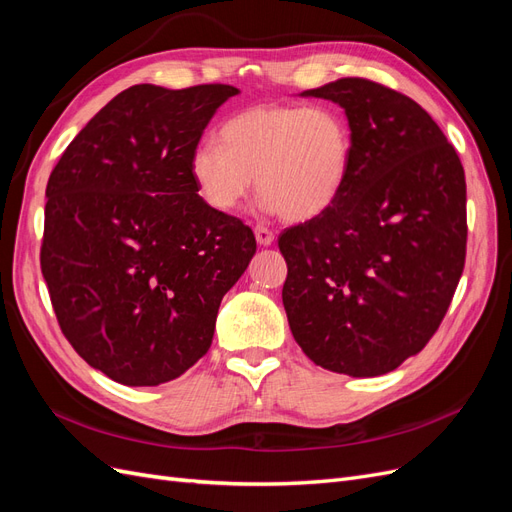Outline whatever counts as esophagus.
I'll list each match as a JSON object with an SVG mask.
<instances>
[{
  "mask_svg": "<svg viewBox=\"0 0 512 512\" xmlns=\"http://www.w3.org/2000/svg\"><path fill=\"white\" fill-rule=\"evenodd\" d=\"M254 235H256V241H258L260 245H271L273 239H275V235H273V232H271L267 226H256V228H254Z\"/></svg>",
  "mask_w": 512,
  "mask_h": 512,
  "instance_id": "obj_1",
  "label": "esophagus"
}]
</instances>
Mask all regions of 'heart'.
<instances>
[{"label":"heart","mask_w":512,"mask_h":512,"mask_svg":"<svg viewBox=\"0 0 512 512\" xmlns=\"http://www.w3.org/2000/svg\"><path fill=\"white\" fill-rule=\"evenodd\" d=\"M352 160L350 121L333 104H260L228 117L218 143L190 158L198 196L215 211H235L256 188L260 209L312 220L342 192Z\"/></svg>","instance_id":"obj_1"}]
</instances>
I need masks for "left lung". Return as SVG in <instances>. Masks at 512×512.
Returning a JSON list of instances; mask_svg holds the SVG:
<instances>
[{"label": "left lung", "mask_w": 512, "mask_h": 512, "mask_svg": "<svg viewBox=\"0 0 512 512\" xmlns=\"http://www.w3.org/2000/svg\"><path fill=\"white\" fill-rule=\"evenodd\" d=\"M301 96L344 108L352 160L331 207L277 239L290 331L324 369L389 374L425 348L451 305L466 262V175L404 94L339 79Z\"/></svg>", "instance_id": "1"}]
</instances>
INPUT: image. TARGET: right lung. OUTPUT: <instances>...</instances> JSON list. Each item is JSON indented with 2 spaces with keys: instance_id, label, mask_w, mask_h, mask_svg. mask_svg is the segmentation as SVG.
Wrapping results in <instances>:
<instances>
[{
  "instance_id": "add662e5",
  "label": "right lung",
  "mask_w": 512,
  "mask_h": 512,
  "mask_svg": "<svg viewBox=\"0 0 512 512\" xmlns=\"http://www.w3.org/2000/svg\"><path fill=\"white\" fill-rule=\"evenodd\" d=\"M239 89L134 85L108 102L46 183L40 267L61 333L126 386L205 356L224 294L256 254L250 226L198 196L190 158Z\"/></svg>"
}]
</instances>
